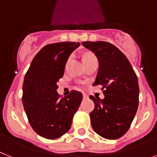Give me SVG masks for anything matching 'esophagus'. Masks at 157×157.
<instances>
[{
    "instance_id": "esophagus-1",
    "label": "esophagus",
    "mask_w": 157,
    "mask_h": 157,
    "mask_svg": "<svg viewBox=\"0 0 157 157\" xmlns=\"http://www.w3.org/2000/svg\"><path fill=\"white\" fill-rule=\"evenodd\" d=\"M83 98H84V99H86V98H88V95H87V94H83Z\"/></svg>"
}]
</instances>
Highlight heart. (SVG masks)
Wrapping results in <instances>:
<instances>
[{
    "label": "heart",
    "instance_id": "1",
    "mask_svg": "<svg viewBox=\"0 0 157 157\" xmlns=\"http://www.w3.org/2000/svg\"><path fill=\"white\" fill-rule=\"evenodd\" d=\"M92 56H94L93 54H91V53H87V54H85V56H84V58H83V59H87V58H90V57H92Z\"/></svg>",
    "mask_w": 157,
    "mask_h": 157
}]
</instances>
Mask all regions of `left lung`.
Segmentation results:
<instances>
[{"mask_svg":"<svg viewBox=\"0 0 157 157\" xmlns=\"http://www.w3.org/2000/svg\"><path fill=\"white\" fill-rule=\"evenodd\" d=\"M94 52L99 67L93 85H102L105 98L90 95L95 106L90 113L93 129L107 140L122 137L130 128L139 105L138 78L123 52L107 42H83Z\"/></svg>","mask_w":157,"mask_h":157,"instance_id":"8db88e82","label":"left lung"}]
</instances>
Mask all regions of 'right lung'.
<instances>
[{"instance_id": "1", "label": "right lung", "mask_w": 157, "mask_h": 157, "mask_svg": "<svg viewBox=\"0 0 157 157\" xmlns=\"http://www.w3.org/2000/svg\"><path fill=\"white\" fill-rule=\"evenodd\" d=\"M80 43L63 42L43 47L33 59L25 76L22 103L30 126L43 138L55 140L68 132L82 101L72 90L60 98L57 93L67 59Z\"/></svg>"}]
</instances>
